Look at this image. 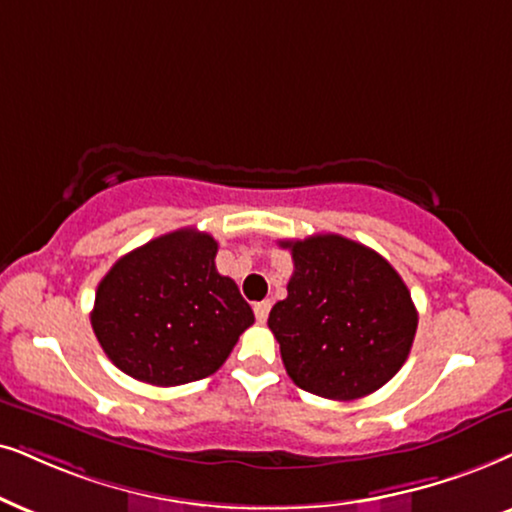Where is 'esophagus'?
<instances>
[{
    "mask_svg": "<svg viewBox=\"0 0 512 512\" xmlns=\"http://www.w3.org/2000/svg\"><path fill=\"white\" fill-rule=\"evenodd\" d=\"M269 309H271V302H269V300H264V302H257V304H255V319L260 321V323L267 321V316H269Z\"/></svg>",
    "mask_w": 512,
    "mask_h": 512,
    "instance_id": "obj_1",
    "label": "esophagus"
}]
</instances>
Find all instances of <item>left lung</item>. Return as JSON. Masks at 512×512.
<instances>
[{
    "instance_id": "obj_1",
    "label": "left lung",
    "mask_w": 512,
    "mask_h": 512,
    "mask_svg": "<svg viewBox=\"0 0 512 512\" xmlns=\"http://www.w3.org/2000/svg\"><path fill=\"white\" fill-rule=\"evenodd\" d=\"M295 271L269 312L283 366L304 392L361 399L392 380L409 357L416 304L378 252L338 234L281 241Z\"/></svg>"
}]
</instances>
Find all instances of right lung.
<instances>
[{"mask_svg":"<svg viewBox=\"0 0 512 512\" xmlns=\"http://www.w3.org/2000/svg\"><path fill=\"white\" fill-rule=\"evenodd\" d=\"M215 257L210 234L179 229L127 252L101 278L92 328L122 373L174 387L224 364L255 314Z\"/></svg>","mask_w":512,"mask_h":512,"instance_id":"right-lung-1","label":"right lung"}]
</instances>
